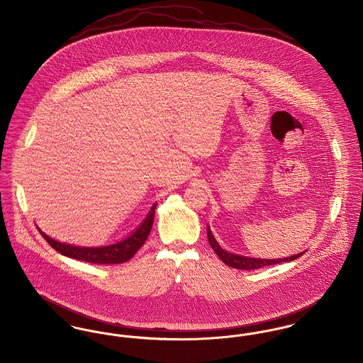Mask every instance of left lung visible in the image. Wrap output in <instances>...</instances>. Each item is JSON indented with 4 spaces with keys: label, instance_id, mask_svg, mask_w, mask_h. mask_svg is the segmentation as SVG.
Wrapping results in <instances>:
<instances>
[{
    "label": "left lung",
    "instance_id": "obj_1",
    "mask_svg": "<svg viewBox=\"0 0 363 363\" xmlns=\"http://www.w3.org/2000/svg\"><path fill=\"white\" fill-rule=\"evenodd\" d=\"M208 242L211 245V247L213 249V252L218 255V257L222 259L225 262V265L231 267V268H235V269H245V271H250V269H259L262 267H267V265H274V264H280V262H284V261H293L296 259L298 257H301L303 255L299 253V255H295L291 257H287V259H252V257H245V256H238V255H233V253H228L223 250L218 242L215 241L211 230L207 228Z\"/></svg>",
    "mask_w": 363,
    "mask_h": 363
}]
</instances>
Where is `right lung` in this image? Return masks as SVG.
Instances as JSON below:
<instances>
[{
    "mask_svg": "<svg viewBox=\"0 0 363 363\" xmlns=\"http://www.w3.org/2000/svg\"><path fill=\"white\" fill-rule=\"evenodd\" d=\"M156 206L151 208L148 216L143 222V225L138 227V230L128 237L126 240L110 245V246H104V247H80V246H72L68 243L54 241L46 234L40 231L43 238L55 249L58 253L68 256L70 259H82L91 264H121L128 259H132L138 249L147 241L151 228L154 225V216H155Z\"/></svg>",
    "mask_w": 363,
    "mask_h": 363,
    "instance_id": "add662e5",
    "label": "right lung"
}]
</instances>
